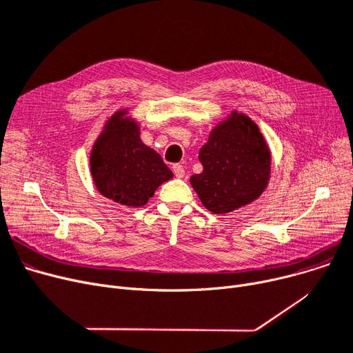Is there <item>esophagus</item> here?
<instances>
[{
	"label": "esophagus",
	"instance_id": "esophagus-1",
	"mask_svg": "<svg viewBox=\"0 0 353 353\" xmlns=\"http://www.w3.org/2000/svg\"><path fill=\"white\" fill-rule=\"evenodd\" d=\"M173 173L177 179H183L184 177V167L181 164H174L173 165Z\"/></svg>",
	"mask_w": 353,
	"mask_h": 353
}]
</instances>
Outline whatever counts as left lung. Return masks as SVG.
<instances>
[{
  "mask_svg": "<svg viewBox=\"0 0 353 353\" xmlns=\"http://www.w3.org/2000/svg\"><path fill=\"white\" fill-rule=\"evenodd\" d=\"M203 172L190 177L200 201L214 214H228L261 197L272 176L270 147L261 128L232 110L200 148Z\"/></svg>",
  "mask_w": 353,
  "mask_h": 353,
  "instance_id": "obj_1",
  "label": "left lung"
}]
</instances>
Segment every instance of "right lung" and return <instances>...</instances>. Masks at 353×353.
<instances>
[{
  "mask_svg": "<svg viewBox=\"0 0 353 353\" xmlns=\"http://www.w3.org/2000/svg\"><path fill=\"white\" fill-rule=\"evenodd\" d=\"M90 174L97 192L125 208H141L160 184L173 179L160 154L140 139V124L128 108L104 123L90 153Z\"/></svg>",
  "mask_w": 353,
  "mask_h": 353,
  "instance_id": "obj_1",
  "label": "right lung"
}]
</instances>
